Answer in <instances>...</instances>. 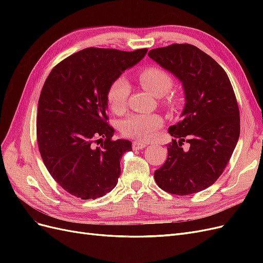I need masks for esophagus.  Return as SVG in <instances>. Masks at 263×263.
I'll use <instances>...</instances> for the list:
<instances>
[{"label":"esophagus","mask_w":263,"mask_h":263,"mask_svg":"<svg viewBox=\"0 0 263 263\" xmlns=\"http://www.w3.org/2000/svg\"><path fill=\"white\" fill-rule=\"evenodd\" d=\"M147 145H148L147 142L140 141V140H135V141H133L132 147H133V149H134V150H139V149L145 148Z\"/></svg>","instance_id":"obj_1"}]
</instances>
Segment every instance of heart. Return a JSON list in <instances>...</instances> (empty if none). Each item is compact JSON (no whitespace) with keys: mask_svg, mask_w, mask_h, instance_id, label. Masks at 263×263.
Segmentation results:
<instances>
[{"mask_svg":"<svg viewBox=\"0 0 263 263\" xmlns=\"http://www.w3.org/2000/svg\"><path fill=\"white\" fill-rule=\"evenodd\" d=\"M138 81L144 89L154 97H164L163 104L170 109H178L183 103L181 91L171 90L172 76L162 68L150 66L138 73ZM130 93L128 82L124 78H117L109 84L106 91V104L114 114L121 115L127 108ZM163 117L159 114H134L121 124V134L125 137L148 140L163 126Z\"/></svg>","mask_w":263,"mask_h":263,"instance_id":"b5f03b06","label":"heart"}]
</instances>
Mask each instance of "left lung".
I'll use <instances>...</instances> for the list:
<instances>
[{
    "label": "left lung",
    "mask_w": 263,
    "mask_h": 263,
    "mask_svg": "<svg viewBox=\"0 0 263 263\" xmlns=\"http://www.w3.org/2000/svg\"><path fill=\"white\" fill-rule=\"evenodd\" d=\"M148 54L176 76L185 92L182 119L169 128L176 139L166 146L165 162L155 171L156 183L174 195L197 193L221 176L239 138L233 85L225 70L193 45L172 44ZM184 141L190 144L187 151L181 148Z\"/></svg>",
    "instance_id": "8db88e82"
}]
</instances>
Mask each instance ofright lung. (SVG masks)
I'll return each mask as SVG.
<instances>
[{
	"label": "right lung",
	"mask_w": 263,
	"mask_h": 263,
	"mask_svg": "<svg viewBox=\"0 0 263 263\" xmlns=\"http://www.w3.org/2000/svg\"><path fill=\"white\" fill-rule=\"evenodd\" d=\"M147 51L90 47L60 61L46 79L38 101V149L50 176L71 195L94 200L117 184L132 142L112 139L106 91Z\"/></svg>",
	"instance_id": "right-lung-1"
}]
</instances>
